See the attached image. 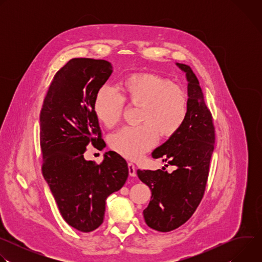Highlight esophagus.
I'll return each instance as SVG.
<instances>
[{"label": "esophagus", "instance_id": "34e87169", "mask_svg": "<svg viewBox=\"0 0 262 262\" xmlns=\"http://www.w3.org/2000/svg\"><path fill=\"white\" fill-rule=\"evenodd\" d=\"M127 166H128V173H129V176H132V177H135V176L137 175V173H136V167H135V165H134L133 163H128V164H127Z\"/></svg>", "mask_w": 262, "mask_h": 262}]
</instances>
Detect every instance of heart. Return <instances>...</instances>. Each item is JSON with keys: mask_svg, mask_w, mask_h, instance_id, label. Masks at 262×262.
Returning <instances> with one entry per match:
<instances>
[{"mask_svg": "<svg viewBox=\"0 0 262 262\" xmlns=\"http://www.w3.org/2000/svg\"><path fill=\"white\" fill-rule=\"evenodd\" d=\"M122 96L108 86L100 87L93 101V111L105 127L121 120L124 101L140 105L139 126H126L111 135L108 146L119 156L137 161L152 149L159 140L176 135L188 117L189 98L184 89L155 72H134L120 83Z\"/></svg>", "mask_w": 262, "mask_h": 262, "instance_id": "b5f03b06", "label": "heart"}]
</instances>
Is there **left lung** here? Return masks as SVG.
<instances>
[{"mask_svg":"<svg viewBox=\"0 0 262 262\" xmlns=\"http://www.w3.org/2000/svg\"><path fill=\"white\" fill-rule=\"evenodd\" d=\"M188 80L189 112L180 130L152 152L175 166L172 173L138 170V177L151 190L143 214L147 225L160 232L172 231L188 221L200 204L214 148V126L199 81L189 65L176 63ZM168 166V165H167Z\"/></svg>","mask_w":262,"mask_h":262,"instance_id":"left-lung-1","label":"left lung"}]
</instances>
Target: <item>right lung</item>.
Here are the masks:
<instances>
[{
    "label": "right lung",
    "mask_w": 262,
    "mask_h": 262,
    "mask_svg": "<svg viewBox=\"0 0 262 262\" xmlns=\"http://www.w3.org/2000/svg\"><path fill=\"white\" fill-rule=\"evenodd\" d=\"M112 72L105 60H69L55 74L40 112L43 177L65 222L82 232L101 225L106 198L128 176L125 160L116 152H105L99 165L84 159L90 143L103 148L93 101Z\"/></svg>",
    "instance_id": "add662e5"
}]
</instances>
